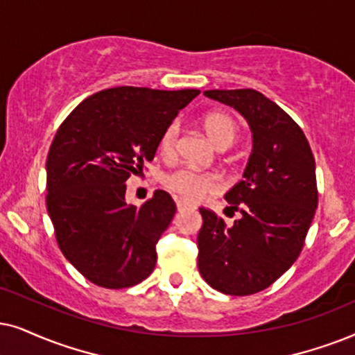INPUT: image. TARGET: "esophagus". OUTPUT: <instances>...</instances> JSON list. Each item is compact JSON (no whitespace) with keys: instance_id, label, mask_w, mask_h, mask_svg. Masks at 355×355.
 <instances>
[{"instance_id":"1","label":"esophagus","mask_w":355,"mask_h":355,"mask_svg":"<svg viewBox=\"0 0 355 355\" xmlns=\"http://www.w3.org/2000/svg\"><path fill=\"white\" fill-rule=\"evenodd\" d=\"M190 208H193L190 203H187V201H183V200H177V209L178 211H185V209H190Z\"/></svg>"}]
</instances>
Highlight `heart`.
<instances>
[{
  "instance_id": "heart-1",
  "label": "heart",
  "mask_w": 355,
  "mask_h": 355,
  "mask_svg": "<svg viewBox=\"0 0 355 355\" xmlns=\"http://www.w3.org/2000/svg\"><path fill=\"white\" fill-rule=\"evenodd\" d=\"M203 128L208 134L209 141L218 149H227L234 144L237 137V124L231 116L223 113H211L205 118ZM178 136H180V124L178 121H172L159 139V150L164 157H173L177 150ZM165 187L170 191L177 193L178 196L188 201L203 198L205 195L219 190L221 183L214 173L200 172L195 168H178L165 177Z\"/></svg>"
}]
</instances>
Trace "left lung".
<instances>
[{
    "label": "left lung",
    "mask_w": 355,
    "mask_h": 355,
    "mask_svg": "<svg viewBox=\"0 0 355 355\" xmlns=\"http://www.w3.org/2000/svg\"><path fill=\"white\" fill-rule=\"evenodd\" d=\"M234 107L252 132V152L239 183L224 195L241 218L226 226L200 208L198 270L209 286L245 297L270 286L293 266L318 206L316 165L300 125L260 92L208 89Z\"/></svg>",
    "instance_id": "1"
}]
</instances>
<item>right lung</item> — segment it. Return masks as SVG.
<instances>
[{
    "mask_svg": "<svg viewBox=\"0 0 355 355\" xmlns=\"http://www.w3.org/2000/svg\"><path fill=\"white\" fill-rule=\"evenodd\" d=\"M200 89L118 87L75 107L47 155V213L65 259L103 288H128L154 270L172 223V196L125 201V180L154 159L160 134Z\"/></svg>",
    "mask_w": 355,
    "mask_h": 355,
    "instance_id": "right-lung-1",
    "label": "right lung"
}]
</instances>
